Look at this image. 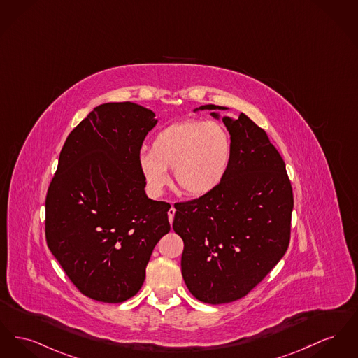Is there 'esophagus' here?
<instances>
[{
    "label": "esophagus",
    "instance_id": "esophagus-1",
    "mask_svg": "<svg viewBox=\"0 0 358 358\" xmlns=\"http://www.w3.org/2000/svg\"><path fill=\"white\" fill-rule=\"evenodd\" d=\"M174 213H176V210L171 207V208L168 210L169 222H170V223H173V219H174Z\"/></svg>",
    "mask_w": 358,
    "mask_h": 358
}]
</instances>
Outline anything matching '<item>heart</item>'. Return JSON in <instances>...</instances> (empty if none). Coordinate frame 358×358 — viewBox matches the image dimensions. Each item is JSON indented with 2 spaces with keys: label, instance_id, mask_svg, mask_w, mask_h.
<instances>
[{
  "label": "heart",
  "instance_id": "heart-1",
  "mask_svg": "<svg viewBox=\"0 0 358 358\" xmlns=\"http://www.w3.org/2000/svg\"><path fill=\"white\" fill-rule=\"evenodd\" d=\"M232 142L217 122L190 119L162 128L151 141L150 152H141L139 170L152 196H161L173 169L177 185L192 196L219 188L231 165Z\"/></svg>",
  "mask_w": 358,
  "mask_h": 358
}]
</instances>
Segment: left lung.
<instances>
[{
    "label": "left lung",
    "instance_id": "left-lung-1",
    "mask_svg": "<svg viewBox=\"0 0 358 358\" xmlns=\"http://www.w3.org/2000/svg\"><path fill=\"white\" fill-rule=\"evenodd\" d=\"M204 109L227 108L208 104L194 112ZM222 122L231 136L229 173L217 189L176 204L173 220L184 241V281L208 304L246 296L273 269L288 249L294 210L285 164L266 132L245 113Z\"/></svg>",
    "mask_w": 358,
    "mask_h": 358
}]
</instances>
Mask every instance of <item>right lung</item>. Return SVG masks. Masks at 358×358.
<instances>
[{"label":"right lung","mask_w":358,"mask_h":358,"mask_svg":"<svg viewBox=\"0 0 358 358\" xmlns=\"http://www.w3.org/2000/svg\"><path fill=\"white\" fill-rule=\"evenodd\" d=\"M134 103L96 106L64 142L45 197V241L85 296L122 303L142 288L168 203L148 199L138 158L157 124Z\"/></svg>","instance_id":"obj_1"}]
</instances>
